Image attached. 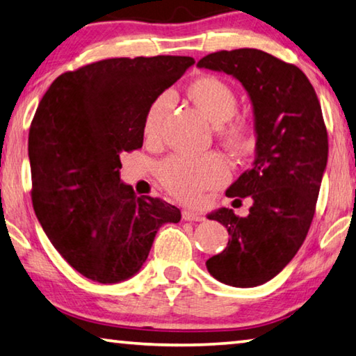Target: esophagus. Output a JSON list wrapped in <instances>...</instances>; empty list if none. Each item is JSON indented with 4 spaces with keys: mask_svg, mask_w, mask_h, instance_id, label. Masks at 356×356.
<instances>
[{
    "mask_svg": "<svg viewBox=\"0 0 356 356\" xmlns=\"http://www.w3.org/2000/svg\"><path fill=\"white\" fill-rule=\"evenodd\" d=\"M182 218L185 220V222H202V220H204V216H202V213H200V212L184 211Z\"/></svg>",
    "mask_w": 356,
    "mask_h": 356,
    "instance_id": "esophagus-1",
    "label": "esophagus"
}]
</instances>
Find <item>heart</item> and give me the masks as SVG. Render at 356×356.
I'll return each instance as SVG.
<instances>
[{"mask_svg": "<svg viewBox=\"0 0 356 356\" xmlns=\"http://www.w3.org/2000/svg\"><path fill=\"white\" fill-rule=\"evenodd\" d=\"M187 95L202 114L217 125V134L225 147L233 154H244L250 149L253 143L252 127L245 118L233 117L238 111V97L229 83L217 76H201L190 83ZM171 104V93L158 95L149 104L143 123L145 139L155 140L160 136L163 120ZM158 176L179 200L193 202L202 191L223 184L228 176V168L217 155L171 156L158 168Z\"/></svg>", "mask_w": 356, "mask_h": 356, "instance_id": "obj_1", "label": "heart"}]
</instances>
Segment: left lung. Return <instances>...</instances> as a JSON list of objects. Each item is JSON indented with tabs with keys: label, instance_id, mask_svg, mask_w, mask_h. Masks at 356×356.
<instances>
[{
	"label": "left lung",
	"instance_id": "8db88e82",
	"mask_svg": "<svg viewBox=\"0 0 356 356\" xmlns=\"http://www.w3.org/2000/svg\"><path fill=\"white\" fill-rule=\"evenodd\" d=\"M198 67L238 79L252 101L255 160L227 196H250L253 204L247 217L228 207L209 213L229 239L206 261L222 284L250 289L275 277L306 239L328 161V133L317 93L298 66L258 49H236L209 54Z\"/></svg>",
	"mask_w": 356,
	"mask_h": 356
}]
</instances>
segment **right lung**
Returning a JSON list of instances; mask_svg holds the SVG:
<instances>
[{"instance_id": "obj_1", "label": "right lung", "mask_w": 356, "mask_h": 356, "mask_svg": "<svg viewBox=\"0 0 356 356\" xmlns=\"http://www.w3.org/2000/svg\"><path fill=\"white\" fill-rule=\"evenodd\" d=\"M195 63L191 56L109 58L55 79L28 136L31 200L54 247L77 273L118 284L143 268L176 206L138 198L120 155L143 147L149 104Z\"/></svg>"}]
</instances>
